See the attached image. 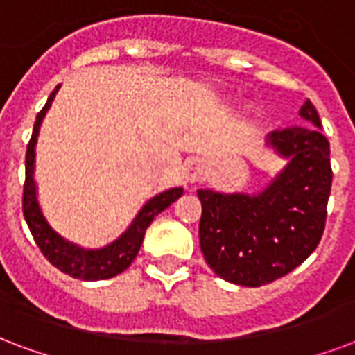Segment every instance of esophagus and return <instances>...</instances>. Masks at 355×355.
I'll return each instance as SVG.
<instances>
[{
  "mask_svg": "<svg viewBox=\"0 0 355 355\" xmlns=\"http://www.w3.org/2000/svg\"><path fill=\"white\" fill-rule=\"evenodd\" d=\"M185 180H187L189 183H196V181L204 180L202 160H198V159L189 160L187 166H185Z\"/></svg>",
  "mask_w": 355,
  "mask_h": 355,
  "instance_id": "34e87169",
  "label": "esophagus"
}]
</instances>
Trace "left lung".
Here are the masks:
<instances>
[{
	"label": "left lung",
	"mask_w": 355,
	"mask_h": 355,
	"mask_svg": "<svg viewBox=\"0 0 355 355\" xmlns=\"http://www.w3.org/2000/svg\"><path fill=\"white\" fill-rule=\"evenodd\" d=\"M301 117L302 124L268 136V144L289 164L263 193L198 191L200 250L209 268L231 284L259 287L278 280L322 240L333 181L329 141L310 100L301 107Z\"/></svg>",
	"instance_id": "8db88e82"
}]
</instances>
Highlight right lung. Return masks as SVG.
<instances>
[{"instance_id": "obj_1", "label": "right lung", "mask_w": 355, "mask_h": 355, "mask_svg": "<svg viewBox=\"0 0 355 355\" xmlns=\"http://www.w3.org/2000/svg\"><path fill=\"white\" fill-rule=\"evenodd\" d=\"M56 90H58V87L51 92L45 107L37 113L35 124H33L32 138L28 141V149H26V180L24 193H22L24 219L28 227H30V232H32L35 244L40 245L41 253L58 270H62L64 274H69L73 278H79V280L113 278V276L126 270L132 261L136 259L139 248H141V242H144V236H146V229L151 225L155 216H159L160 211H164L175 198H180L183 195V189L175 187L153 196L151 200L141 208L136 219L132 221L128 231H124V234H121L115 242H111L110 245H105L102 250H83L79 245L64 240L58 232H54L51 229V225L46 223L45 217L41 214L37 195H35V181H33V160H35L33 147H35L37 134H40L41 121L45 117Z\"/></svg>"}]
</instances>
